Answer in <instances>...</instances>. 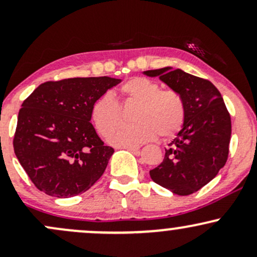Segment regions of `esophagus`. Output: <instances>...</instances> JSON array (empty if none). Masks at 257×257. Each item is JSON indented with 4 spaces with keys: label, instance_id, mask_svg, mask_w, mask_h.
Wrapping results in <instances>:
<instances>
[{
    "label": "esophagus",
    "instance_id": "obj_1",
    "mask_svg": "<svg viewBox=\"0 0 257 257\" xmlns=\"http://www.w3.org/2000/svg\"><path fill=\"white\" fill-rule=\"evenodd\" d=\"M123 149L129 150V151H133V152H137L139 151V149H140V146H123Z\"/></svg>",
    "mask_w": 257,
    "mask_h": 257
}]
</instances>
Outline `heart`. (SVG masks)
<instances>
[{"mask_svg": "<svg viewBox=\"0 0 257 257\" xmlns=\"http://www.w3.org/2000/svg\"><path fill=\"white\" fill-rule=\"evenodd\" d=\"M123 102H138L134 110L137 123L120 124L108 140L116 146H133L161 138H172L185 122V104L173 89H161L158 83L144 77H133L119 87ZM91 120L96 131L107 135L119 123L120 106L111 93H104L91 105Z\"/></svg>", "mask_w": 257, "mask_h": 257, "instance_id": "obj_1", "label": "heart"}]
</instances>
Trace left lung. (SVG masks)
I'll return each instance as SVG.
<instances>
[{"mask_svg":"<svg viewBox=\"0 0 257 257\" xmlns=\"http://www.w3.org/2000/svg\"><path fill=\"white\" fill-rule=\"evenodd\" d=\"M150 77L178 91L185 104V122L158 167L150 170L156 184L179 196L200 190L226 164L231 140V116L210 81L172 67L149 70Z\"/></svg>","mask_w":257,"mask_h":257,"instance_id":"left-lung-1","label":"left lung"}]
</instances>
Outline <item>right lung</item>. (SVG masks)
Returning a JSON list of instances; mask_svg holds the SVG:
<instances>
[{
    "mask_svg": "<svg viewBox=\"0 0 257 257\" xmlns=\"http://www.w3.org/2000/svg\"><path fill=\"white\" fill-rule=\"evenodd\" d=\"M119 82L106 76L49 81L24 100L13 147L38 190L70 198L101 178L114 150L90 123L91 105Z\"/></svg>",
    "mask_w": 257,
    "mask_h": 257,
    "instance_id": "right-lung-1",
    "label": "right lung"
}]
</instances>
